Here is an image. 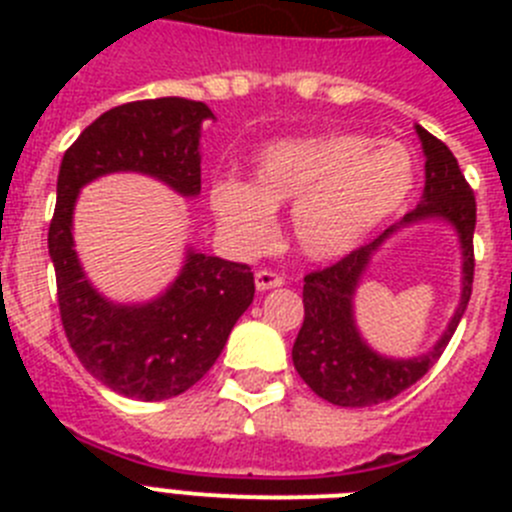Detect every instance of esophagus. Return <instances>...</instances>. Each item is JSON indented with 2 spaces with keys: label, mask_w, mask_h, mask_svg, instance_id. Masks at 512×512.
Returning <instances> with one entry per match:
<instances>
[{
  "label": "esophagus",
  "mask_w": 512,
  "mask_h": 512,
  "mask_svg": "<svg viewBox=\"0 0 512 512\" xmlns=\"http://www.w3.org/2000/svg\"><path fill=\"white\" fill-rule=\"evenodd\" d=\"M282 284L284 279L279 274H274V271H256V289L259 292H269V289L282 287Z\"/></svg>",
  "instance_id": "1"
}]
</instances>
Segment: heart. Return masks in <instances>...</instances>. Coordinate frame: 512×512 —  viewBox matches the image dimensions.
<instances>
[{"label":"heart","instance_id":"b5f03b06","mask_svg":"<svg viewBox=\"0 0 512 512\" xmlns=\"http://www.w3.org/2000/svg\"><path fill=\"white\" fill-rule=\"evenodd\" d=\"M415 184L418 161L408 146L361 133H325L264 148L251 184L223 176L210 184L207 205L235 253L266 251L277 233L274 212L292 207L295 246L312 261H336L408 205Z\"/></svg>","mask_w":512,"mask_h":512}]
</instances>
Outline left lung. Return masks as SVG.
Listing matches in <instances>:
<instances>
[{
    "label": "left lung",
    "mask_w": 512,
    "mask_h": 512,
    "mask_svg": "<svg viewBox=\"0 0 512 512\" xmlns=\"http://www.w3.org/2000/svg\"><path fill=\"white\" fill-rule=\"evenodd\" d=\"M425 156V187L418 207L390 225L372 243L356 248L346 259L323 271H312L305 277L302 302L305 320L292 346L295 369L312 392L341 408H372L405 392L418 382L449 346L461 315L472 297L474 279V223L477 205L474 192L456 164L454 153L433 138L428 130L415 125ZM441 219L457 233L462 251V292L450 325L442 338L425 355L400 360L379 355L360 336L353 315V297L365 269L376 251L402 227L418 222Z\"/></svg>",
    "instance_id": "1"
}]
</instances>
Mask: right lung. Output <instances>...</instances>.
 <instances>
[{"label":"right lung","instance_id":"obj_1","mask_svg":"<svg viewBox=\"0 0 512 512\" xmlns=\"http://www.w3.org/2000/svg\"><path fill=\"white\" fill-rule=\"evenodd\" d=\"M212 117L210 107L194 99H140L99 115L63 153L48 230L61 323L84 369L133 400H169L210 372L253 302V274L246 264L189 246L161 295L146 302L110 300L89 282L74 248L76 200L107 174L151 176L182 197H197L202 122Z\"/></svg>","mask_w":512,"mask_h":512}]
</instances>
